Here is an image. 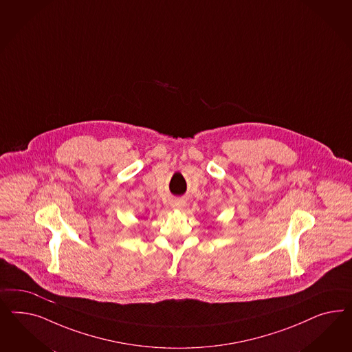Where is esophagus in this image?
Instances as JSON below:
<instances>
[{
  "label": "esophagus",
  "instance_id": "esophagus-1",
  "mask_svg": "<svg viewBox=\"0 0 352 352\" xmlns=\"http://www.w3.org/2000/svg\"><path fill=\"white\" fill-rule=\"evenodd\" d=\"M184 206H186V201H183V200H174L171 204V208L175 210H182Z\"/></svg>",
  "mask_w": 352,
  "mask_h": 352
}]
</instances>
